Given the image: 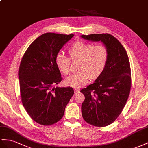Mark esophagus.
Masks as SVG:
<instances>
[{"instance_id":"34e87169","label":"esophagus","mask_w":148,"mask_h":148,"mask_svg":"<svg viewBox=\"0 0 148 148\" xmlns=\"http://www.w3.org/2000/svg\"><path fill=\"white\" fill-rule=\"evenodd\" d=\"M80 92V90H78V89H74V93L75 94H78V93H79Z\"/></svg>"}]
</instances>
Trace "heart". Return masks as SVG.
Masks as SVG:
<instances>
[{"label": "heart", "mask_w": 148, "mask_h": 148, "mask_svg": "<svg viewBox=\"0 0 148 148\" xmlns=\"http://www.w3.org/2000/svg\"><path fill=\"white\" fill-rule=\"evenodd\" d=\"M73 61H79L77 73L66 79V84L74 88H80L86 85L90 79H96L103 73L106 66L108 52L102 44L93 45L81 40L75 42L68 50ZM56 64L59 70L64 75L70 73V59L62 54H58Z\"/></svg>", "instance_id": "obj_1"}]
</instances>
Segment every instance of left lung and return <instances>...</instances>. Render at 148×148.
Here are the masks:
<instances>
[{
	"instance_id": "1",
	"label": "left lung",
	"mask_w": 148,
	"mask_h": 148,
	"mask_svg": "<svg viewBox=\"0 0 148 148\" xmlns=\"http://www.w3.org/2000/svg\"><path fill=\"white\" fill-rule=\"evenodd\" d=\"M81 37L101 41L108 50V61L103 73L93 84L81 90L85 96L81 106L83 119L92 126L104 127L119 117L130 95V60L123 45L109 34L82 35Z\"/></svg>"
}]
</instances>
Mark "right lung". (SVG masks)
<instances>
[{"label":"right lung","instance_id":"add662e5","mask_svg":"<svg viewBox=\"0 0 148 148\" xmlns=\"http://www.w3.org/2000/svg\"><path fill=\"white\" fill-rule=\"evenodd\" d=\"M73 36L43 34L29 45L22 58L18 70L22 103L29 116L43 126L62 119L74 94L71 87L53 88L62 80L56 58Z\"/></svg>","mask_w":148,"mask_h":148}]
</instances>
